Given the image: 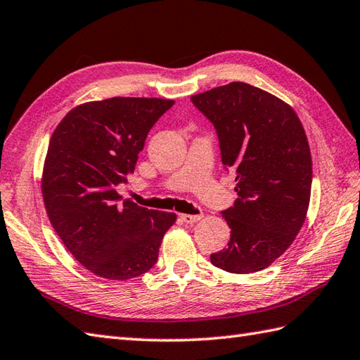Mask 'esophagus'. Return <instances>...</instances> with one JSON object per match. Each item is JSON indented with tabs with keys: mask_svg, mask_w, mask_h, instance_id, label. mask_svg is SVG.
<instances>
[{
	"mask_svg": "<svg viewBox=\"0 0 360 360\" xmlns=\"http://www.w3.org/2000/svg\"><path fill=\"white\" fill-rule=\"evenodd\" d=\"M202 219V215L200 214H197V215H193V214H180V220L183 221V223H195V221H198Z\"/></svg>",
	"mask_w": 360,
	"mask_h": 360,
	"instance_id": "34e87169",
	"label": "esophagus"
}]
</instances>
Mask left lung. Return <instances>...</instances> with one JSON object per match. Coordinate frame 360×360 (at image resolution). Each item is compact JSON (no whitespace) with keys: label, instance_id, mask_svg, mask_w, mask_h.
I'll use <instances>...</instances> for the list:
<instances>
[{"label":"left lung","instance_id":"1","mask_svg":"<svg viewBox=\"0 0 360 360\" xmlns=\"http://www.w3.org/2000/svg\"><path fill=\"white\" fill-rule=\"evenodd\" d=\"M214 124L221 163L236 175L237 200L221 211L228 246L214 266L234 274L265 269L288 250L307 217L313 163L294 109L259 87L234 82L191 97Z\"/></svg>","mask_w":360,"mask_h":360}]
</instances>
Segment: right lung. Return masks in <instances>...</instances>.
<instances>
[{
  "mask_svg": "<svg viewBox=\"0 0 360 360\" xmlns=\"http://www.w3.org/2000/svg\"><path fill=\"white\" fill-rule=\"evenodd\" d=\"M172 100L114 97L77 106L53 131L43 198L69 252L95 276L129 281L155 265L177 215L148 210L117 193L135 169L149 131Z\"/></svg>",
  "mask_w": 360,
  "mask_h": 360,
  "instance_id": "obj_1",
  "label": "right lung"
}]
</instances>
